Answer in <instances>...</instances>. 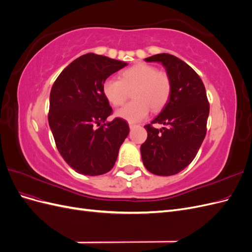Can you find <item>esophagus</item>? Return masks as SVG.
Wrapping results in <instances>:
<instances>
[{
	"instance_id": "1",
	"label": "esophagus",
	"mask_w": 252,
	"mask_h": 252,
	"mask_svg": "<svg viewBox=\"0 0 252 252\" xmlns=\"http://www.w3.org/2000/svg\"><path fill=\"white\" fill-rule=\"evenodd\" d=\"M139 125H135V124H132V123H130V124H129V128H130V129H133V128H135V127H138Z\"/></svg>"
}]
</instances>
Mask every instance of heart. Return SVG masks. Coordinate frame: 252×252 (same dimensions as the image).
I'll list each match as a JSON object with an SVG mask.
<instances>
[{
    "label": "heart",
    "mask_w": 252,
    "mask_h": 252,
    "mask_svg": "<svg viewBox=\"0 0 252 252\" xmlns=\"http://www.w3.org/2000/svg\"><path fill=\"white\" fill-rule=\"evenodd\" d=\"M171 90L169 74L146 63L132 65L121 72L120 80L108 78L103 84V93L113 106L124 104L132 91L133 100L116 112L119 118L128 122L144 120L150 108L155 112L163 109L169 101Z\"/></svg>",
    "instance_id": "obj_1"
}]
</instances>
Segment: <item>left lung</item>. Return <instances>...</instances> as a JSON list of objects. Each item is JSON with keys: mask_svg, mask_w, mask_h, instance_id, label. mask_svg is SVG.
<instances>
[{"mask_svg": "<svg viewBox=\"0 0 252 252\" xmlns=\"http://www.w3.org/2000/svg\"><path fill=\"white\" fill-rule=\"evenodd\" d=\"M159 62L169 74L172 90L168 103L150 124L147 140L141 145L144 166L157 175H173L193 161L205 139L209 102L201 78L179 58L159 53L145 59ZM154 124H162L161 129Z\"/></svg>", "mask_w": 252, "mask_h": 252, "instance_id": "1", "label": "left lung"}]
</instances>
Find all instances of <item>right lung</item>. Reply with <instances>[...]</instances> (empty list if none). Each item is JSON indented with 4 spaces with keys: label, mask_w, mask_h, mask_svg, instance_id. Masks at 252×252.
Returning a JSON list of instances; mask_svg holds the SVG:
<instances>
[{
    "label": "right lung",
    "mask_w": 252,
    "mask_h": 252,
    "mask_svg": "<svg viewBox=\"0 0 252 252\" xmlns=\"http://www.w3.org/2000/svg\"><path fill=\"white\" fill-rule=\"evenodd\" d=\"M127 64L86 53L68 65L53 83L48 122L60 155L72 169L85 175L111 170L129 133L127 122L112 113L103 84Z\"/></svg>",
    "instance_id": "add662e5"
}]
</instances>
